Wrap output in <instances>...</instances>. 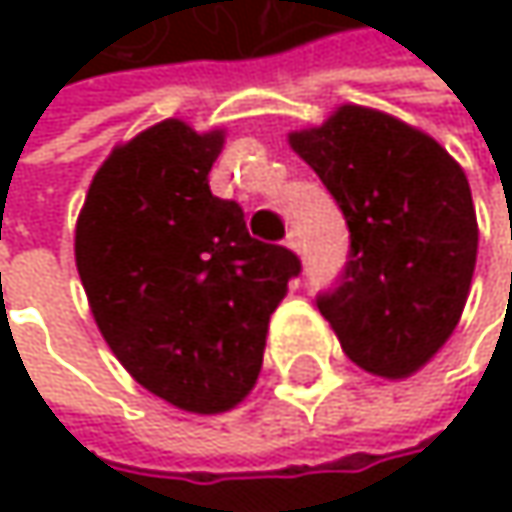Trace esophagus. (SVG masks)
Instances as JSON below:
<instances>
[{
    "mask_svg": "<svg viewBox=\"0 0 512 512\" xmlns=\"http://www.w3.org/2000/svg\"><path fill=\"white\" fill-rule=\"evenodd\" d=\"M284 246H287L290 252H296V255H299V252H302V243H299V234H296V231H290V234H287V240H284Z\"/></svg>",
    "mask_w": 512,
    "mask_h": 512,
    "instance_id": "obj_1",
    "label": "esophagus"
}]
</instances>
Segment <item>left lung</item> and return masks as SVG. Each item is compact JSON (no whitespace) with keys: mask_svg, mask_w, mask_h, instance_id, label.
Wrapping results in <instances>:
<instances>
[{"mask_svg":"<svg viewBox=\"0 0 512 512\" xmlns=\"http://www.w3.org/2000/svg\"><path fill=\"white\" fill-rule=\"evenodd\" d=\"M350 228L341 284L317 299L344 353L382 379L418 373L454 335L477 260L462 165L433 136L356 103L287 136Z\"/></svg>","mask_w":512,"mask_h":512,"instance_id":"left-lung-1","label":"left lung"}]
</instances>
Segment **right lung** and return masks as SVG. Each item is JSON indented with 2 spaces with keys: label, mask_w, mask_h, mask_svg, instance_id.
I'll list each match as a JSON object with an SVG mask.
<instances>
[{
  "label": "right lung",
  "mask_w": 512,
  "mask_h": 512,
  "mask_svg": "<svg viewBox=\"0 0 512 512\" xmlns=\"http://www.w3.org/2000/svg\"><path fill=\"white\" fill-rule=\"evenodd\" d=\"M225 130L165 118L97 168L76 219V269L127 373L165 403L219 415L255 388L269 317L299 257L252 240L210 192Z\"/></svg>",
  "instance_id": "add662e5"
}]
</instances>
